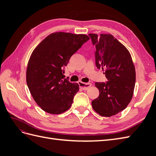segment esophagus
Wrapping results in <instances>:
<instances>
[{"label": "esophagus", "instance_id": "esophagus-1", "mask_svg": "<svg viewBox=\"0 0 156 156\" xmlns=\"http://www.w3.org/2000/svg\"><path fill=\"white\" fill-rule=\"evenodd\" d=\"M79 84L80 88H82L83 90H88L92 85V84L90 83H83L81 81L79 82Z\"/></svg>", "mask_w": 156, "mask_h": 156}]
</instances>
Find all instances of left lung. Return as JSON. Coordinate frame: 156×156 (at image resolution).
<instances>
[{
    "mask_svg": "<svg viewBox=\"0 0 156 156\" xmlns=\"http://www.w3.org/2000/svg\"><path fill=\"white\" fill-rule=\"evenodd\" d=\"M96 47V65L101 68L108 80L96 83L100 91L92 106L99 115L110 117L124 110L133 97L136 73L129 51L109 34H89Z\"/></svg>",
    "mask_w": 156,
    "mask_h": 156,
    "instance_id": "obj_1",
    "label": "left lung"
}]
</instances>
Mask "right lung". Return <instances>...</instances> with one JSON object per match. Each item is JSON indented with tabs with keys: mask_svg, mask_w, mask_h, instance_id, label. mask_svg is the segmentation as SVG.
Listing matches in <instances>:
<instances>
[{
	"mask_svg": "<svg viewBox=\"0 0 156 156\" xmlns=\"http://www.w3.org/2000/svg\"><path fill=\"white\" fill-rule=\"evenodd\" d=\"M89 39L85 34L55 32L33 51L27 65V83L42 110L58 115L72 106L79 86L64 79V68L71 56Z\"/></svg>",
	"mask_w": 156,
	"mask_h": 156,
	"instance_id": "1",
	"label": "right lung"
}]
</instances>
